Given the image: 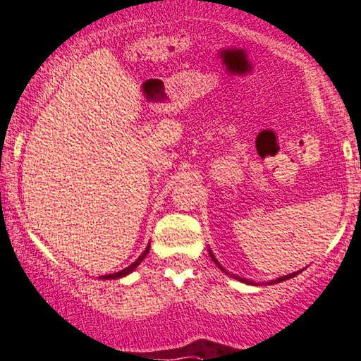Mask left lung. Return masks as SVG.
<instances>
[{"mask_svg":"<svg viewBox=\"0 0 361 361\" xmlns=\"http://www.w3.org/2000/svg\"><path fill=\"white\" fill-rule=\"evenodd\" d=\"M208 252H209V256H212V259H213V261H214V264H216V266H218V268H220L221 271H224V273H225V274H228V273H226V271L224 269V266H221V264H220V262H218V259L213 256V252H212V250H209V249H208ZM298 273H300V271H297V273H291V274H286V276H281V278L274 279V281H269V283H268V285H274V283H279V281H285V279H290V278L297 276V274H298ZM230 276H232V278H235V279H238V281H242V283H247V285H257V283L250 281V279H245V278H238V276H233V274H230Z\"/></svg>","mask_w":361,"mask_h":361,"instance_id":"1","label":"left lung"}]
</instances>
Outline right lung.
<instances>
[{"label":"right lung","instance_id":"1","mask_svg":"<svg viewBox=\"0 0 361 361\" xmlns=\"http://www.w3.org/2000/svg\"><path fill=\"white\" fill-rule=\"evenodd\" d=\"M149 252V245L147 247V249L143 250V252H141V256L136 259L135 262H133L131 266H128V268H124L123 271H117V273H112V274H104V276H100V279H117V278H124V276H128V274H131L133 271H135L137 266H140V262L143 261L145 257H147V254Z\"/></svg>","mask_w":361,"mask_h":361}]
</instances>
